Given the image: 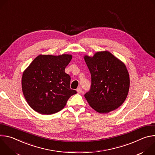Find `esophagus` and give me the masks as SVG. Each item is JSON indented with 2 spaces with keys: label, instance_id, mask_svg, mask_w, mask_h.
I'll use <instances>...</instances> for the list:
<instances>
[{
  "label": "esophagus",
  "instance_id": "obj_1",
  "mask_svg": "<svg viewBox=\"0 0 155 155\" xmlns=\"http://www.w3.org/2000/svg\"><path fill=\"white\" fill-rule=\"evenodd\" d=\"M77 93H78V94H81V93H82V88L81 87H78L77 89Z\"/></svg>",
  "mask_w": 155,
  "mask_h": 155
}]
</instances>
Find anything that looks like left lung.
Segmentation results:
<instances>
[{"instance_id": "1", "label": "left lung", "mask_w": 155, "mask_h": 155, "mask_svg": "<svg viewBox=\"0 0 155 155\" xmlns=\"http://www.w3.org/2000/svg\"><path fill=\"white\" fill-rule=\"evenodd\" d=\"M91 74V84L84 97L90 105L101 114L118 108L125 101L129 89V77L125 65L108 51L85 56Z\"/></svg>"}]
</instances>
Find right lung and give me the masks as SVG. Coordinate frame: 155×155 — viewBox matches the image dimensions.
Instances as JSON below:
<instances>
[{"mask_svg": "<svg viewBox=\"0 0 155 155\" xmlns=\"http://www.w3.org/2000/svg\"><path fill=\"white\" fill-rule=\"evenodd\" d=\"M72 56L39 55L22 77L25 97L35 111L43 115L59 112L77 91L71 89V77L65 68Z\"/></svg>", "mask_w": 155, "mask_h": 155, "instance_id": "obj_1", "label": "right lung"}]
</instances>
